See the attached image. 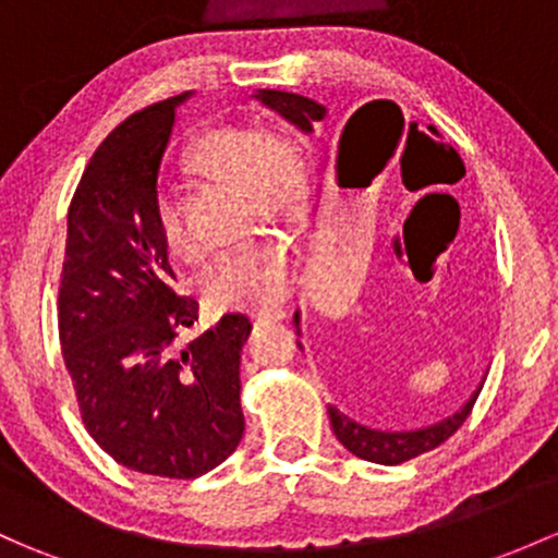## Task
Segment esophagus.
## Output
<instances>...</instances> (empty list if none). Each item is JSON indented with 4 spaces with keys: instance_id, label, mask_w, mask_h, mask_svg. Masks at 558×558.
I'll list each match as a JSON object with an SVG mask.
<instances>
[{
    "instance_id": "1",
    "label": "esophagus",
    "mask_w": 558,
    "mask_h": 558,
    "mask_svg": "<svg viewBox=\"0 0 558 558\" xmlns=\"http://www.w3.org/2000/svg\"><path fill=\"white\" fill-rule=\"evenodd\" d=\"M256 318L262 320V324H272V320H283L286 318V307H280V304H275V307H264L256 313Z\"/></svg>"
}]
</instances>
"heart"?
I'll list each match as a JSON object with an SVG mask.
<instances>
[{
	"label": "heart",
	"mask_w": 558,
	"mask_h": 558,
	"mask_svg": "<svg viewBox=\"0 0 558 558\" xmlns=\"http://www.w3.org/2000/svg\"><path fill=\"white\" fill-rule=\"evenodd\" d=\"M190 168L216 184L243 190L251 214L262 219H291L302 205V155L294 141L280 133L256 125L210 131L192 146ZM157 230L173 259H195V245L171 203H160ZM291 283V245L272 234H262L221 256L205 278V291L219 307H269L289 294Z\"/></svg>",
	"instance_id": "1"
}]
</instances>
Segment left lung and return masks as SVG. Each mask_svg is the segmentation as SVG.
Returning a JSON list of instances; mask_svg holds the SVG:
<instances>
[{
    "label": "left lung",
    "instance_id": "obj_1",
    "mask_svg": "<svg viewBox=\"0 0 558 558\" xmlns=\"http://www.w3.org/2000/svg\"><path fill=\"white\" fill-rule=\"evenodd\" d=\"M251 98H256L262 107L278 111L286 122H291V125H294L296 131H302L304 136H310L315 128V122L326 120V114H328V109L324 107V104L313 101V98H307V96H299V93L256 90ZM390 111H396L392 109V104L374 101V104H366V107H361L353 117H350V122L357 120L361 125H357V136L353 141H348V128H344L342 138H339V151H337V160H333V171H337L339 186H342L344 171H348L350 160L355 157L357 146L368 144V141L383 138L385 122H387V117H390ZM449 151H451V146H449ZM315 208H318V205H315ZM299 324H302V315H299V310H296L294 326H296V337H302V328H299ZM296 348L304 353V348L299 339H296ZM481 387H484V383H481L476 390L471 392V398H468V401L462 403L454 414L433 422V425L414 427V430H383V427L363 425V422H357L353 417H348L344 412H339V409L331 407V403H328V420H331L333 436L339 438V444H342L348 451H353L355 457H361V460H368V462H377V465H401V462L412 460V457H420V454H425V451L441 447L451 433H454L457 427L468 420V414H471L473 403H476Z\"/></svg>",
    "mask_w": 558,
    "mask_h": 558
}]
</instances>
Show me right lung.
<instances>
[{
    "label": "right lung",
    "mask_w": 558,
    "mask_h": 558,
    "mask_svg": "<svg viewBox=\"0 0 558 558\" xmlns=\"http://www.w3.org/2000/svg\"><path fill=\"white\" fill-rule=\"evenodd\" d=\"M192 93L128 117L87 162L66 216L58 331L87 430L131 471L197 478L238 449L240 353L248 315L201 337L197 302L175 278L157 230V175Z\"/></svg>",
    "instance_id": "1"
}]
</instances>
